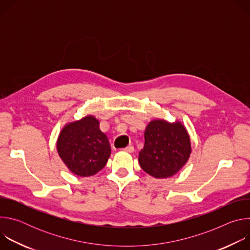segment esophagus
Masks as SVG:
<instances>
[{
    "instance_id": "1",
    "label": "esophagus",
    "mask_w": 250,
    "mask_h": 250,
    "mask_svg": "<svg viewBox=\"0 0 250 250\" xmlns=\"http://www.w3.org/2000/svg\"><path fill=\"white\" fill-rule=\"evenodd\" d=\"M133 150H134V147H133V146H126L125 148H124V151H125V152H129V153L133 152Z\"/></svg>"
}]
</instances>
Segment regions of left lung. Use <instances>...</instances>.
<instances>
[{
    "label": "left lung",
    "mask_w": 250,
    "mask_h": 250,
    "mask_svg": "<svg viewBox=\"0 0 250 250\" xmlns=\"http://www.w3.org/2000/svg\"><path fill=\"white\" fill-rule=\"evenodd\" d=\"M145 140L138 162L147 174L157 179L175 175L187 163L192 152L188 131L178 121H151L146 128Z\"/></svg>",
    "instance_id": "1"
}]
</instances>
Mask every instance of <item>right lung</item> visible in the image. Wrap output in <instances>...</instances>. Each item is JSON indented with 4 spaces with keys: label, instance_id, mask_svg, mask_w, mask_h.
<instances>
[{
    "label": "right lung",
    "instance_id": "obj_1",
    "mask_svg": "<svg viewBox=\"0 0 250 250\" xmlns=\"http://www.w3.org/2000/svg\"><path fill=\"white\" fill-rule=\"evenodd\" d=\"M57 151L71 172L89 177L104 167L111 146L100 129V122L94 116H86L64 125L57 138Z\"/></svg>",
    "mask_w": 250,
    "mask_h": 250
}]
</instances>
